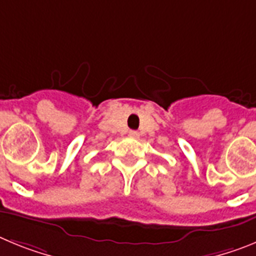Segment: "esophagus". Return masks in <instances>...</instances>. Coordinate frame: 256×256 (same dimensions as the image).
<instances>
[{
    "label": "esophagus",
    "instance_id": "34e87169",
    "mask_svg": "<svg viewBox=\"0 0 256 256\" xmlns=\"http://www.w3.org/2000/svg\"><path fill=\"white\" fill-rule=\"evenodd\" d=\"M128 135H130V136H132V138H136L138 135H139V132H138V131H134V130H131L130 132H128Z\"/></svg>",
    "mask_w": 256,
    "mask_h": 256
}]
</instances>
